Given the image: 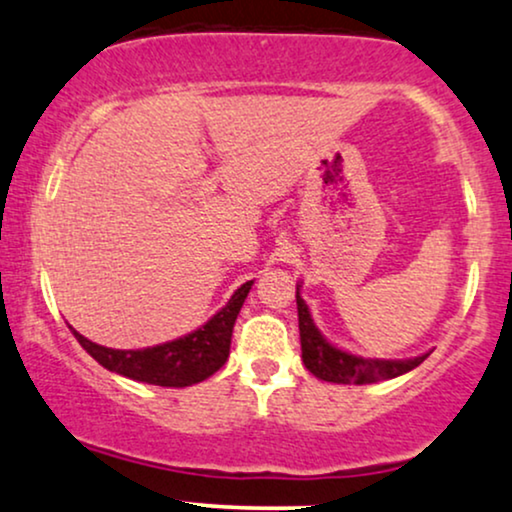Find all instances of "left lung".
I'll return each instance as SVG.
<instances>
[{
  "label": "left lung",
  "instance_id": "obj_1",
  "mask_svg": "<svg viewBox=\"0 0 512 512\" xmlns=\"http://www.w3.org/2000/svg\"><path fill=\"white\" fill-rule=\"evenodd\" d=\"M295 303H298V326H300V348H303L305 367L315 374L317 379L334 381V384H374V381H386L400 374L410 372L427 360V355L412 357V360H367L343 353L324 341L315 322H312L310 310L305 300L300 298V288L295 291Z\"/></svg>",
  "mask_w": 512,
  "mask_h": 512
}]
</instances>
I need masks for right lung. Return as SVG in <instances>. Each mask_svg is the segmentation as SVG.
Segmentation results:
<instances>
[{
	"instance_id": "obj_1",
	"label": "right lung",
	"mask_w": 512,
	"mask_h": 512,
	"mask_svg": "<svg viewBox=\"0 0 512 512\" xmlns=\"http://www.w3.org/2000/svg\"><path fill=\"white\" fill-rule=\"evenodd\" d=\"M252 281L243 283L236 293L231 295L229 305L221 307L205 326L193 331V334L176 338L171 343H162L155 348L143 350H114L97 346V343L88 341L80 336L71 326L73 336L88 353L95 357L97 362L109 372L123 374V377L145 381V384L155 386H174V389H183V386H193L197 381H205L212 377L217 369L224 367L226 357L231 350V334L236 317L243 307L245 298H248Z\"/></svg>"
}]
</instances>
